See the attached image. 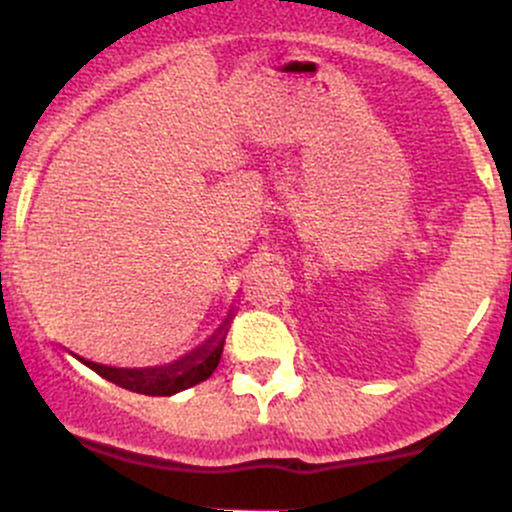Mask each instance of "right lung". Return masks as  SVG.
Segmentation results:
<instances>
[{"mask_svg": "<svg viewBox=\"0 0 512 512\" xmlns=\"http://www.w3.org/2000/svg\"><path fill=\"white\" fill-rule=\"evenodd\" d=\"M223 329L225 327H220V332H223ZM223 347L225 334H218V337L210 339L208 344L195 349L193 354L183 356V359L175 361V364L156 366V369H113V366H101L94 364V361H81H84L89 369H94L96 374H101L103 379L121 386V389L136 391V394L146 396H173L178 394V391L190 389V386L210 379V374L218 369Z\"/></svg>", "mask_w": 512, "mask_h": 512, "instance_id": "1", "label": "right lung"}]
</instances>
